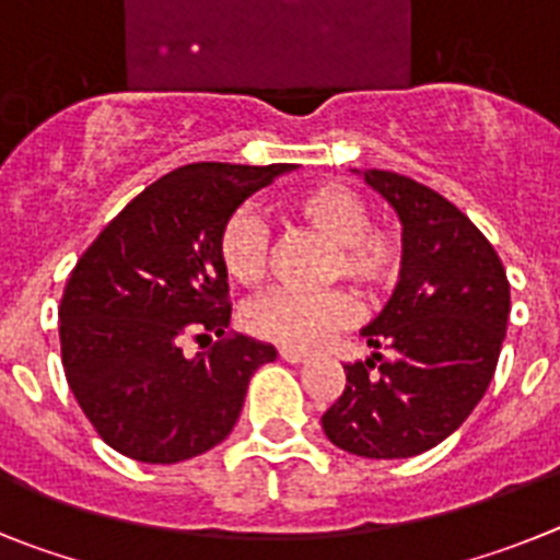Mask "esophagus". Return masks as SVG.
Segmentation results:
<instances>
[{"instance_id": "34e87169", "label": "esophagus", "mask_w": 560, "mask_h": 560, "mask_svg": "<svg viewBox=\"0 0 560 560\" xmlns=\"http://www.w3.org/2000/svg\"><path fill=\"white\" fill-rule=\"evenodd\" d=\"M279 354H281V361H287V363H307V358L310 354H304V352H295V349H279Z\"/></svg>"}]
</instances>
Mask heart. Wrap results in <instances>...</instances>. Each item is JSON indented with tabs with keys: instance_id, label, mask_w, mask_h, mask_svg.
I'll use <instances>...</instances> for the list:
<instances>
[{
	"instance_id": "obj_1",
	"label": "heart",
	"mask_w": 560,
	"mask_h": 560,
	"mask_svg": "<svg viewBox=\"0 0 560 560\" xmlns=\"http://www.w3.org/2000/svg\"><path fill=\"white\" fill-rule=\"evenodd\" d=\"M287 213L304 231L335 247L332 276H343L363 293L381 295L397 284L402 270V242L392 228L372 225V213L352 188L318 183L293 194ZM220 259L240 284H256L270 259V233L253 208L231 213L220 233ZM361 310L349 293H295L270 290L245 307L253 335L287 349H315L340 329L352 327Z\"/></svg>"
}]
</instances>
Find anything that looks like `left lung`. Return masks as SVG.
<instances>
[{"label": "left lung", "instance_id": "left-lung-1", "mask_svg": "<svg viewBox=\"0 0 560 560\" xmlns=\"http://www.w3.org/2000/svg\"><path fill=\"white\" fill-rule=\"evenodd\" d=\"M395 208L402 270L361 335L374 349L343 366L347 388L320 417L332 445L408 459L451 436L493 381L510 284L485 233L445 197L395 172H358Z\"/></svg>", "mask_w": 560, "mask_h": 560}]
</instances>
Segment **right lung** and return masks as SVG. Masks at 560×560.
Listing matches in <instances>:
<instances>
[{
  "mask_svg": "<svg viewBox=\"0 0 560 560\" xmlns=\"http://www.w3.org/2000/svg\"><path fill=\"white\" fill-rule=\"evenodd\" d=\"M290 172L295 165H183L140 191L78 259L58 310L61 363L109 448L174 465L233 431L253 372L276 361V349L228 335L220 233L247 197ZM183 334L221 340L186 359Z\"/></svg>",
  "mask_w": 560,
  "mask_h": 560,
  "instance_id": "add662e5",
  "label": "right lung"
}]
</instances>
